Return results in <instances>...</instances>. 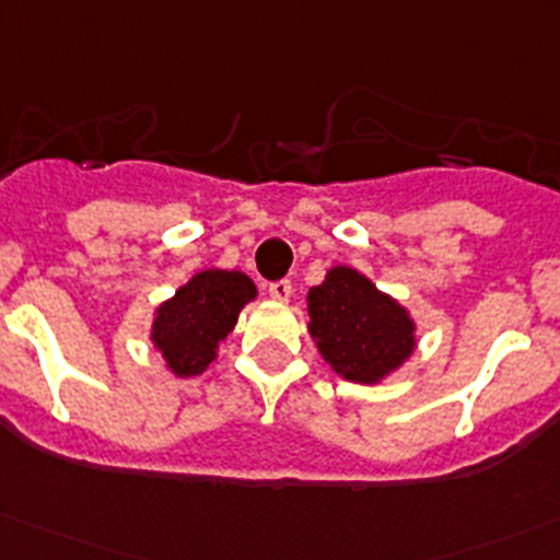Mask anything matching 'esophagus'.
Listing matches in <instances>:
<instances>
[{"instance_id": "34e87169", "label": "esophagus", "mask_w": 560, "mask_h": 560, "mask_svg": "<svg viewBox=\"0 0 560 560\" xmlns=\"http://www.w3.org/2000/svg\"><path fill=\"white\" fill-rule=\"evenodd\" d=\"M266 291H269V296L275 302H289L291 291H294V289H291L289 280H277V283H269V289H266Z\"/></svg>"}]
</instances>
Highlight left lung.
<instances>
[{
  "instance_id": "8db88e82",
  "label": "left lung",
  "mask_w": 560,
  "mask_h": 560,
  "mask_svg": "<svg viewBox=\"0 0 560 560\" xmlns=\"http://www.w3.org/2000/svg\"><path fill=\"white\" fill-rule=\"evenodd\" d=\"M307 332L324 363L357 385H380L418 349L412 313L354 266H332L307 291Z\"/></svg>"
}]
</instances>
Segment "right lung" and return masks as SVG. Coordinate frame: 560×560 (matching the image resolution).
<instances>
[{
    "mask_svg": "<svg viewBox=\"0 0 560 560\" xmlns=\"http://www.w3.org/2000/svg\"><path fill=\"white\" fill-rule=\"evenodd\" d=\"M258 296L244 271L200 269L170 300L159 302L151 322V343L164 369L178 380L203 374L233 332L238 313Z\"/></svg>",
    "mask_w": 560,
    "mask_h": 560,
    "instance_id": "add662e5",
    "label": "right lung"
}]
</instances>
